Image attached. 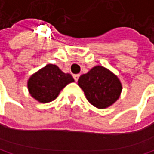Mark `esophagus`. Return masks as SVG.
<instances>
[{
	"label": "esophagus",
	"instance_id": "esophagus-1",
	"mask_svg": "<svg viewBox=\"0 0 154 154\" xmlns=\"http://www.w3.org/2000/svg\"><path fill=\"white\" fill-rule=\"evenodd\" d=\"M79 77H80V75H79V74H75V75L73 76V77H74V79H75V81H76V82H77V80H78Z\"/></svg>",
	"mask_w": 154,
	"mask_h": 154
}]
</instances>
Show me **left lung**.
<instances>
[{"instance_id": "8db88e82", "label": "left lung", "mask_w": 154, "mask_h": 154, "mask_svg": "<svg viewBox=\"0 0 154 154\" xmlns=\"http://www.w3.org/2000/svg\"><path fill=\"white\" fill-rule=\"evenodd\" d=\"M77 83L87 100L100 109L113 105L122 89L118 77L102 66L93 67L88 73L79 77Z\"/></svg>"}]
</instances>
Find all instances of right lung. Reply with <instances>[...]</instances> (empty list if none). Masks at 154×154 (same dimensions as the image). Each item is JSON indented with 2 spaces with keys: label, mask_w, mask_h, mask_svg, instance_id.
<instances>
[{
  "label": "right lung",
  "mask_w": 154,
  "mask_h": 154,
  "mask_svg": "<svg viewBox=\"0 0 154 154\" xmlns=\"http://www.w3.org/2000/svg\"><path fill=\"white\" fill-rule=\"evenodd\" d=\"M74 78L69 73H63L56 66L48 64L28 80L31 95L41 103H48L57 98L60 91Z\"/></svg>",
  "instance_id": "obj_1"
}]
</instances>
